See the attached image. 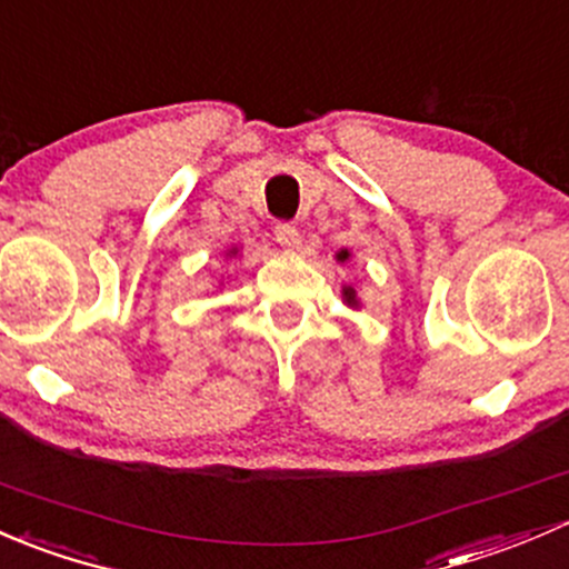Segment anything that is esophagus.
I'll return each mask as SVG.
<instances>
[{
    "label": "esophagus",
    "mask_w": 569,
    "mask_h": 569,
    "mask_svg": "<svg viewBox=\"0 0 569 569\" xmlns=\"http://www.w3.org/2000/svg\"><path fill=\"white\" fill-rule=\"evenodd\" d=\"M277 243L282 246L287 251H298L301 249V232L296 230L292 224H277Z\"/></svg>",
    "instance_id": "1"
}]
</instances>
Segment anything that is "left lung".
I'll list each match as a JSON object with an SVG mask.
<instances>
[{
    "label": "left lung",
    "instance_id": "1",
    "mask_svg": "<svg viewBox=\"0 0 569 569\" xmlns=\"http://www.w3.org/2000/svg\"><path fill=\"white\" fill-rule=\"evenodd\" d=\"M348 260H350V251L348 249L337 251V262H348ZM342 301L348 303L350 309H359L361 307V301H359V296H356L353 287H342Z\"/></svg>",
    "mask_w": 569,
    "mask_h": 569
}]
</instances>
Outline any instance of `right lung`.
I'll list each match as a JSON object with an SVG mask.
<instances>
[{
  "mask_svg": "<svg viewBox=\"0 0 569 569\" xmlns=\"http://www.w3.org/2000/svg\"><path fill=\"white\" fill-rule=\"evenodd\" d=\"M238 254V246H232V249H227V257H236Z\"/></svg>",
  "mask_w": 569,
  "mask_h": 569,
  "instance_id": "right-lung-1",
  "label": "right lung"
}]
</instances>
